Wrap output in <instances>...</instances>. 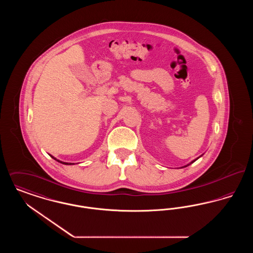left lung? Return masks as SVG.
<instances>
[{
	"mask_svg": "<svg viewBox=\"0 0 253 253\" xmlns=\"http://www.w3.org/2000/svg\"><path fill=\"white\" fill-rule=\"evenodd\" d=\"M199 157H197V158H196V159H194V160H193V161H192V162H191V163H190V164H192V163H193V162H194V161H196V160H197V159H198V158H199ZM190 164H188V165H186V166H184V167H187V166H189V165H190Z\"/></svg>",
	"mask_w": 253,
	"mask_h": 253,
	"instance_id": "1",
	"label": "left lung"
}]
</instances>
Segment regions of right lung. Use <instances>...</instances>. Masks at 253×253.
Masks as SVG:
<instances>
[{
	"label": "right lung",
	"mask_w": 253,
	"mask_h": 253,
	"mask_svg": "<svg viewBox=\"0 0 253 253\" xmlns=\"http://www.w3.org/2000/svg\"><path fill=\"white\" fill-rule=\"evenodd\" d=\"M51 157H52V158H54L55 160H57L58 162H60V163H61V164H64V165H74V163H67V162H63V161H60V160H59V159H57V158H55V157H52V156H51Z\"/></svg>",
	"instance_id": "right-lung-1"
}]
</instances>
